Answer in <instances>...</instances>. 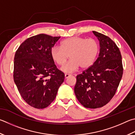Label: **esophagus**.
<instances>
[{"mask_svg": "<svg viewBox=\"0 0 135 135\" xmlns=\"http://www.w3.org/2000/svg\"><path fill=\"white\" fill-rule=\"evenodd\" d=\"M70 76H71V74H65V78H67L70 77Z\"/></svg>", "mask_w": 135, "mask_h": 135, "instance_id": "esophagus-1", "label": "esophagus"}]
</instances>
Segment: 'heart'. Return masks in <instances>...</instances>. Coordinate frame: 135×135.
Instances as JSON below:
<instances>
[{
  "label": "heart",
  "mask_w": 135,
  "mask_h": 135,
  "mask_svg": "<svg viewBox=\"0 0 135 135\" xmlns=\"http://www.w3.org/2000/svg\"><path fill=\"white\" fill-rule=\"evenodd\" d=\"M99 50V42L95 39L73 36L61 41L60 48L53 46L50 55L52 60L60 66L64 64L69 56L71 60L61 70L70 73L77 70L79 66L82 69L91 67L96 60Z\"/></svg>",
  "instance_id": "obj_1"
}]
</instances>
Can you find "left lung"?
<instances>
[{
	"label": "left lung",
	"mask_w": 135,
	"mask_h": 135,
	"mask_svg": "<svg viewBox=\"0 0 135 135\" xmlns=\"http://www.w3.org/2000/svg\"><path fill=\"white\" fill-rule=\"evenodd\" d=\"M100 41L99 57L90 68L77 75L75 96L83 106L97 109L104 106L115 94L123 75L122 55L109 36L93 31Z\"/></svg>",
	"instance_id": "8db88e82"
}]
</instances>
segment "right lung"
Wrapping results in <instances>:
<instances>
[{
	"instance_id": "add662e5",
	"label": "right lung",
	"mask_w": 135,
	"mask_h": 135,
	"mask_svg": "<svg viewBox=\"0 0 135 135\" xmlns=\"http://www.w3.org/2000/svg\"><path fill=\"white\" fill-rule=\"evenodd\" d=\"M60 38L39 34L26 39L16 51L14 81L22 99L34 108L48 107L64 80V74L50 55L51 49Z\"/></svg>"
}]
</instances>
